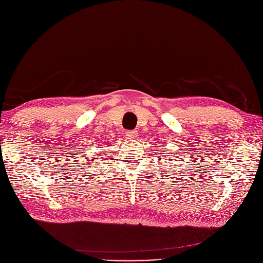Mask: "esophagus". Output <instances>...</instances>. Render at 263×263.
Listing matches in <instances>:
<instances>
[{"instance_id":"obj_1","label":"esophagus","mask_w":263,"mask_h":263,"mask_svg":"<svg viewBox=\"0 0 263 263\" xmlns=\"http://www.w3.org/2000/svg\"><path fill=\"white\" fill-rule=\"evenodd\" d=\"M126 136L129 139H136L138 137V132L136 130H128L126 133Z\"/></svg>"}]
</instances>
